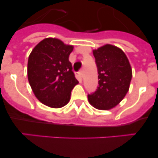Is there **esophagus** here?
I'll list each match as a JSON object with an SVG mask.
<instances>
[{"label":"esophagus","mask_w":158,"mask_h":158,"mask_svg":"<svg viewBox=\"0 0 158 158\" xmlns=\"http://www.w3.org/2000/svg\"><path fill=\"white\" fill-rule=\"evenodd\" d=\"M77 77H78V79H79V80L81 81V80H82V72L81 71H79V72H77Z\"/></svg>","instance_id":"34e87169"}]
</instances>
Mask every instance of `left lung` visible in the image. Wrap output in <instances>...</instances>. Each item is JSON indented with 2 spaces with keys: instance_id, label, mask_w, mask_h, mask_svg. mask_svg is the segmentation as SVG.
<instances>
[{
  "instance_id": "1",
  "label": "left lung",
  "mask_w": 158,
  "mask_h": 158,
  "mask_svg": "<svg viewBox=\"0 0 158 158\" xmlns=\"http://www.w3.org/2000/svg\"><path fill=\"white\" fill-rule=\"evenodd\" d=\"M98 74V86L88 94L89 103L98 109L108 110L124 98L130 88L132 69L128 58L122 49L105 45L93 50Z\"/></svg>"
}]
</instances>
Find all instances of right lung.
Here are the masks:
<instances>
[{"instance_id":"right-lung-1","label":"right lung","mask_w":158,"mask_h":158,"mask_svg":"<svg viewBox=\"0 0 158 158\" xmlns=\"http://www.w3.org/2000/svg\"><path fill=\"white\" fill-rule=\"evenodd\" d=\"M73 46L60 40L46 38L30 53L28 79L35 97L51 108H61L69 102L78 81L73 73L69 55Z\"/></svg>"}]
</instances>
